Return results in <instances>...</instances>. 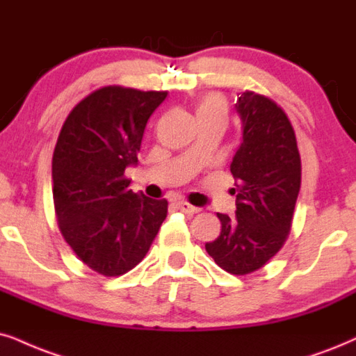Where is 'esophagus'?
Instances as JSON below:
<instances>
[{
  "instance_id": "esophagus-1",
  "label": "esophagus",
  "mask_w": 356,
  "mask_h": 356,
  "mask_svg": "<svg viewBox=\"0 0 356 356\" xmlns=\"http://www.w3.org/2000/svg\"><path fill=\"white\" fill-rule=\"evenodd\" d=\"M177 209L181 210L182 213H186V215H193V213H197V211H199V209H197V207L187 204V202H177Z\"/></svg>"
}]
</instances>
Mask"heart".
Segmentation results:
<instances>
[{"instance_id": "obj_1", "label": "heart", "mask_w": 356, "mask_h": 356, "mask_svg": "<svg viewBox=\"0 0 356 356\" xmlns=\"http://www.w3.org/2000/svg\"><path fill=\"white\" fill-rule=\"evenodd\" d=\"M227 113V106L222 97L210 93V95L202 97L195 105V115L197 120L205 118V116H225Z\"/></svg>"}]
</instances>
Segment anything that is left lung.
I'll return each instance as SVG.
<instances>
[{
  "label": "left lung",
  "mask_w": 356,
  "mask_h": 356,
  "mask_svg": "<svg viewBox=\"0 0 356 356\" xmlns=\"http://www.w3.org/2000/svg\"><path fill=\"white\" fill-rule=\"evenodd\" d=\"M241 141L230 170L236 217L217 213L222 232L205 245L227 273H253L284 245L300 188V156L294 129L276 103L254 92L236 98Z\"/></svg>",
  "instance_id": "obj_1"
}]
</instances>
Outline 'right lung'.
<instances>
[{
    "mask_svg": "<svg viewBox=\"0 0 356 356\" xmlns=\"http://www.w3.org/2000/svg\"><path fill=\"white\" fill-rule=\"evenodd\" d=\"M168 92L103 87L67 116L52 157V195L62 235L103 276H121L145 258L168 215V200L134 193L126 168L149 116Z\"/></svg>",
    "mask_w": 356,
    "mask_h": 356,
    "instance_id": "add662e5",
    "label": "right lung"
}]
</instances>
